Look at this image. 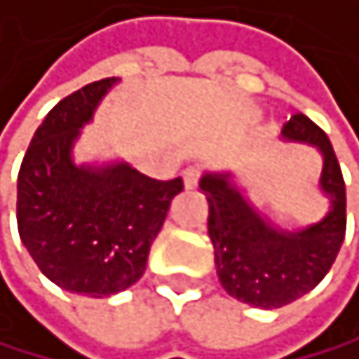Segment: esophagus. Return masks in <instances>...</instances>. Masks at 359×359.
Masks as SVG:
<instances>
[{"label": "esophagus", "mask_w": 359, "mask_h": 359, "mask_svg": "<svg viewBox=\"0 0 359 359\" xmlns=\"http://www.w3.org/2000/svg\"><path fill=\"white\" fill-rule=\"evenodd\" d=\"M201 181V168H185L183 170V183L187 189H194Z\"/></svg>", "instance_id": "34e87169"}]
</instances>
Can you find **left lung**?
Masks as SVG:
<instances>
[{
	"instance_id": "obj_1",
	"label": "left lung",
	"mask_w": 359,
	"mask_h": 359,
	"mask_svg": "<svg viewBox=\"0 0 359 359\" xmlns=\"http://www.w3.org/2000/svg\"><path fill=\"white\" fill-rule=\"evenodd\" d=\"M283 134L309 141L325 154L322 189L333 207L322 223L300 233H280L229 187L225 176L207 174L201 181L210 203L207 231L220 285L229 296L258 309H278L311 291L329 273L346 233V187L329 136L302 112L287 121Z\"/></svg>"
}]
</instances>
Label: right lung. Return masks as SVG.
<instances>
[{"label":"right lung","instance_id":"add662e5","mask_svg":"<svg viewBox=\"0 0 359 359\" xmlns=\"http://www.w3.org/2000/svg\"><path fill=\"white\" fill-rule=\"evenodd\" d=\"M114 83H88L61 99L34 132L17 176L19 238L57 287L92 298L132 287L145 271L183 178L156 181L128 165L105 172L76 168L79 128Z\"/></svg>","mask_w":359,"mask_h":359}]
</instances>
